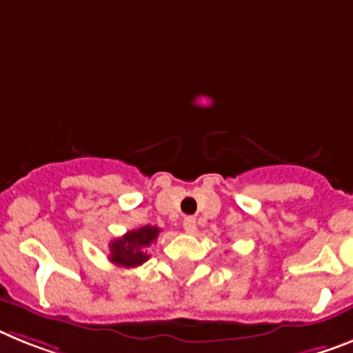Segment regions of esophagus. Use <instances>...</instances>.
<instances>
[{
	"mask_svg": "<svg viewBox=\"0 0 353 353\" xmlns=\"http://www.w3.org/2000/svg\"><path fill=\"white\" fill-rule=\"evenodd\" d=\"M183 228H185L186 233H194L195 230H197L195 219L194 217H185V221H183Z\"/></svg>",
	"mask_w": 353,
	"mask_h": 353,
	"instance_id": "esophagus-1",
	"label": "esophagus"
}]
</instances>
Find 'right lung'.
<instances>
[{
    "label": "right lung",
    "instance_id": "right-lung-1",
    "mask_svg": "<svg viewBox=\"0 0 353 353\" xmlns=\"http://www.w3.org/2000/svg\"><path fill=\"white\" fill-rule=\"evenodd\" d=\"M159 232L161 230L156 226H141L138 230L127 232L125 235L109 244L111 250L109 260L120 268H138L149 260V254L145 253V250L158 239Z\"/></svg>",
    "mask_w": 353,
    "mask_h": 353
}]
</instances>
